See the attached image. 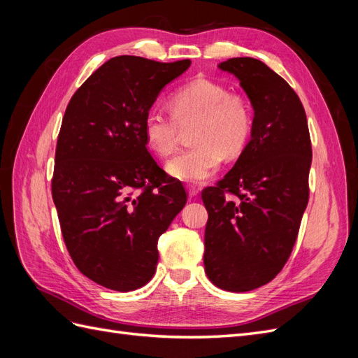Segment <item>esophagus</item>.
Here are the masks:
<instances>
[{
	"label": "esophagus",
	"instance_id": "obj_1",
	"mask_svg": "<svg viewBox=\"0 0 358 358\" xmlns=\"http://www.w3.org/2000/svg\"><path fill=\"white\" fill-rule=\"evenodd\" d=\"M187 191H188V196L192 199V197H197L200 194V188L196 187V185H188L187 187Z\"/></svg>",
	"mask_w": 358,
	"mask_h": 358
}]
</instances>
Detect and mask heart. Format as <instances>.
<instances>
[{
  "label": "heart",
  "instance_id": "b5f03b06",
  "mask_svg": "<svg viewBox=\"0 0 358 358\" xmlns=\"http://www.w3.org/2000/svg\"><path fill=\"white\" fill-rule=\"evenodd\" d=\"M171 116L150 109L143 119L146 146L157 155L175 150L180 128L191 129L192 148L180 150L166 162L169 176L200 183L218 170L224 155L234 158L246 148L252 133V109L246 99L231 94L225 85L196 79L170 96Z\"/></svg>",
  "mask_w": 358,
  "mask_h": 358
}]
</instances>
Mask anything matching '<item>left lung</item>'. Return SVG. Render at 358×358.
Returning <instances> with one entry per match:
<instances>
[{
	"instance_id": "obj_1",
	"label": "left lung",
	"mask_w": 358,
	"mask_h": 358,
	"mask_svg": "<svg viewBox=\"0 0 358 358\" xmlns=\"http://www.w3.org/2000/svg\"><path fill=\"white\" fill-rule=\"evenodd\" d=\"M218 69L241 82L254 122L233 169L201 194L209 213L204 272L218 288L243 292L270 282L287 263L308 206L312 148L305 109L279 74L248 57Z\"/></svg>"
}]
</instances>
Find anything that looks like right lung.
<instances>
[{"instance_id":"add662e5","label":"right lung","mask_w":358,"mask_h":358,"mask_svg":"<svg viewBox=\"0 0 358 358\" xmlns=\"http://www.w3.org/2000/svg\"><path fill=\"white\" fill-rule=\"evenodd\" d=\"M189 66L115 57L76 91L64 115L52 197L76 267L106 288L127 292L149 282L159 236L187 203L182 183L148 152L142 124Z\"/></svg>"}]
</instances>
